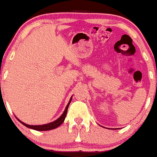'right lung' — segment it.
I'll list each match as a JSON object with an SVG mask.
<instances>
[{"label": "right lung", "mask_w": 157, "mask_h": 157, "mask_svg": "<svg viewBox=\"0 0 157 157\" xmlns=\"http://www.w3.org/2000/svg\"><path fill=\"white\" fill-rule=\"evenodd\" d=\"M71 101H72V98H71L70 101H69V104H68L67 106H66V110H65L64 112H63V114L61 115V117H59V118L57 119V120H56L55 121L51 122V123H49V124H43V125H29V124H25V123H24V122L21 121L19 119H17V120L21 122V124H23L24 126H26V128H31V129L36 130V131H49V130L55 129V128H58L59 126H60V125H61L64 122L65 118H66V114H67L68 108H69V104H70Z\"/></svg>", "instance_id": "add662e5"}]
</instances>
